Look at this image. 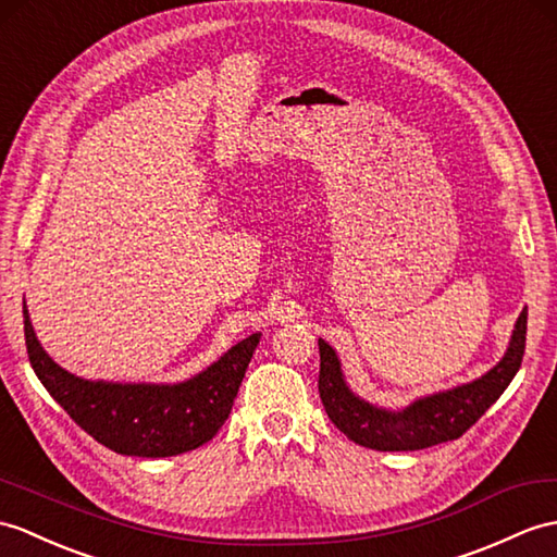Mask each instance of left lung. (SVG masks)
<instances>
[{"label": "left lung", "mask_w": 557, "mask_h": 557, "mask_svg": "<svg viewBox=\"0 0 557 557\" xmlns=\"http://www.w3.org/2000/svg\"><path fill=\"white\" fill-rule=\"evenodd\" d=\"M527 342V308L515 322V332L506 356L484 377L416 400L400 412L374 408L351 394L344 377L337 354L318 339L320 377L318 392L327 418L351 442L374 450H420L444 442H454L496 404L498 396L522 366Z\"/></svg>", "instance_id": "left-lung-1"}]
</instances>
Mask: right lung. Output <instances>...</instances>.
I'll return each mask as SVG.
<instances>
[{
	"mask_svg": "<svg viewBox=\"0 0 557 557\" xmlns=\"http://www.w3.org/2000/svg\"><path fill=\"white\" fill-rule=\"evenodd\" d=\"M28 358L45 389L77 426L121 456L168 458L211 442L227 420L261 334L180 384L87 382L51 360L37 342L23 304Z\"/></svg>",
	"mask_w": 557,
	"mask_h": 557,
	"instance_id": "obj_1",
	"label": "right lung"
}]
</instances>
